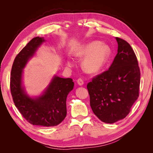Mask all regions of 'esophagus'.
Masks as SVG:
<instances>
[{
	"instance_id": "1",
	"label": "esophagus",
	"mask_w": 153,
	"mask_h": 153,
	"mask_svg": "<svg viewBox=\"0 0 153 153\" xmlns=\"http://www.w3.org/2000/svg\"><path fill=\"white\" fill-rule=\"evenodd\" d=\"M76 82H77V84L79 85H80V86L84 84V80H83L81 78H78Z\"/></svg>"
}]
</instances>
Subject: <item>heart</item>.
I'll return each instance as SVG.
<instances>
[{
	"mask_svg": "<svg viewBox=\"0 0 153 153\" xmlns=\"http://www.w3.org/2000/svg\"><path fill=\"white\" fill-rule=\"evenodd\" d=\"M110 48L108 45L101 44L100 41H94L78 48L74 55L76 57H85L82 67L89 73H95L102 68L108 60L110 55ZM68 66H72L71 59H68Z\"/></svg>",
	"mask_w": 153,
	"mask_h": 153,
	"instance_id": "heart-1",
	"label": "heart"
}]
</instances>
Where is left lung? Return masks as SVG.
Segmentation results:
<instances>
[{
  "mask_svg": "<svg viewBox=\"0 0 153 153\" xmlns=\"http://www.w3.org/2000/svg\"><path fill=\"white\" fill-rule=\"evenodd\" d=\"M116 56L107 71L87 84L91 107L101 121L112 124L126 117L139 96L140 71L136 55L127 41L115 38Z\"/></svg>",
  "mask_w": 153,
  "mask_h": 153,
  "instance_id": "left-lung-1",
  "label": "left lung"
}]
</instances>
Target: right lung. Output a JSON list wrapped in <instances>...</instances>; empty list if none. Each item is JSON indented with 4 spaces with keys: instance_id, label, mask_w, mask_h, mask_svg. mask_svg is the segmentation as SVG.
<instances>
[{
    "instance_id": "add662e5",
    "label": "right lung",
    "mask_w": 153,
    "mask_h": 153,
    "mask_svg": "<svg viewBox=\"0 0 153 153\" xmlns=\"http://www.w3.org/2000/svg\"><path fill=\"white\" fill-rule=\"evenodd\" d=\"M44 41L43 38H34L16 55L11 69L10 89L14 103L27 121L50 127L57 126L66 117V98L73 89L74 82L70 78L55 76L41 96L32 98L25 93L22 85L23 69Z\"/></svg>"
}]
</instances>
